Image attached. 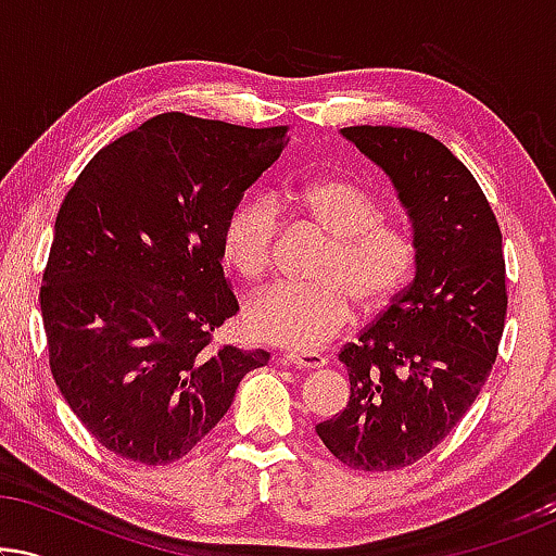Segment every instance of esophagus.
I'll use <instances>...</instances> for the list:
<instances>
[{
    "instance_id": "obj_1",
    "label": "esophagus",
    "mask_w": 556,
    "mask_h": 556,
    "mask_svg": "<svg viewBox=\"0 0 556 556\" xmlns=\"http://www.w3.org/2000/svg\"><path fill=\"white\" fill-rule=\"evenodd\" d=\"M283 359L299 369H321L326 364V356L318 352H288Z\"/></svg>"
}]
</instances>
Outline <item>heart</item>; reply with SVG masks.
<instances>
[{
  "label": "heart",
  "mask_w": 556,
  "mask_h": 556,
  "mask_svg": "<svg viewBox=\"0 0 556 556\" xmlns=\"http://www.w3.org/2000/svg\"><path fill=\"white\" fill-rule=\"evenodd\" d=\"M295 204L329 235L316 280L276 283L245 306L257 339L291 349H316L352 318L354 301L367 311L392 306L413 283L420 248L407 227L384 223L375 197L346 177H321L295 192ZM280 215L268 197L240 202L227 217L223 255L245 280L268 276Z\"/></svg>",
  "instance_id": "heart-1"
}]
</instances>
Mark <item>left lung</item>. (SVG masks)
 Returning a JSON list of instances; mask_svg holds the SVG:
<instances>
[{
	"label": "left lung",
	"instance_id": "obj_1",
	"mask_svg": "<svg viewBox=\"0 0 556 556\" xmlns=\"http://www.w3.org/2000/svg\"><path fill=\"white\" fill-rule=\"evenodd\" d=\"M341 134L390 174L420 263L407 291L339 352L349 402L316 432L349 468L400 470L443 443L496 362L508 301L501 227L468 166L430 134Z\"/></svg>",
	"mask_w": 556,
	"mask_h": 556
}]
</instances>
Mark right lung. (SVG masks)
<instances>
[{
    "label": "right lung",
    "mask_w": 556,
    "mask_h": 556,
    "mask_svg": "<svg viewBox=\"0 0 556 556\" xmlns=\"http://www.w3.org/2000/svg\"><path fill=\"white\" fill-rule=\"evenodd\" d=\"M286 134L159 113L98 151L60 204L40 288L50 371L118 458L179 460L268 364L215 331L240 311L225 223Z\"/></svg>",
    "instance_id": "add662e5"
}]
</instances>
